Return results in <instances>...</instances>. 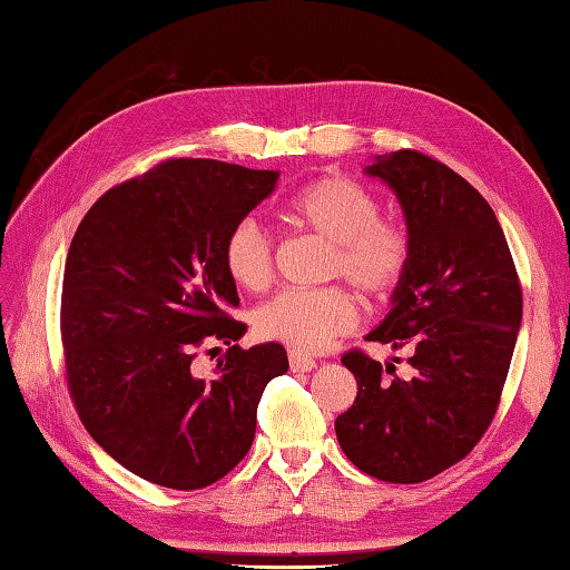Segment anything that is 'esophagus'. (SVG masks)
<instances>
[{"label": "esophagus", "mask_w": 570, "mask_h": 570, "mask_svg": "<svg viewBox=\"0 0 570 570\" xmlns=\"http://www.w3.org/2000/svg\"><path fill=\"white\" fill-rule=\"evenodd\" d=\"M287 358H289V371H293V374H307V371L317 366L315 358L299 354V352H289Z\"/></svg>", "instance_id": "esophagus-1"}]
</instances>
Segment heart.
I'll return each mask as SVG.
<instances>
[{
	"instance_id": "obj_1",
	"label": "heart",
	"mask_w": 570,
	"mask_h": 570,
	"mask_svg": "<svg viewBox=\"0 0 570 570\" xmlns=\"http://www.w3.org/2000/svg\"><path fill=\"white\" fill-rule=\"evenodd\" d=\"M295 226L330 243L327 277H342L358 295L381 299L409 268L411 238L396 220L381 218L374 194L342 174H327L302 187L285 206ZM224 268L240 289L258 293L273 277V243L255 218H243L224 240ZM356 305L340 287L283 289L253 312L261 340L297 352H322L350 332Z\"/></svg>"
}]
</instances>
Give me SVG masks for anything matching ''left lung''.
Segmentation results:
<instances>
[{
    "instance_id": "1",
    "label": "left lung",
    "mask_w": 570,
    "mask_h": 570,
    "mask_svg": "<svg viewBox=\"0 0 570 570\" xmlns=\"http://www.w3.org/2000/svg\"><path fill=\"white\" fill-rule=\"evenodd\" d=\"M364 171L396 194L411 238L389 315L366 342L409 350L411 376L358 350L344 354L358 393L334 431L362 472L415 484L460 462L490 428L521 285L492 206L460 174L413 149L376 155Z\"/></svg>"
}]
</instances>
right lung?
I'll use <instances>...</instances> for the list:
<instances>
[{
    "label": "right lung",
    "instance_id": "1",
    "mask_svg": "<svg viewBox=\"0 0 570 570\" xmlns=\"http://www.w3.org/2000/svg\"><path fill=\"white\" fill-rule=\"evenodd\" d=\"M281 171L169 159L90 206L63 271L68 391L92 440L137 478L202 490L246 458L283 344L240 350L236 283L224 240L275 191ZM204 341L229 352L212 380L193 374Z\"/></svg>",
    "mask_w": 570,
    "mask_h": 570
}]
</instances>
